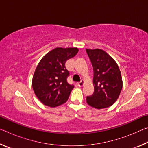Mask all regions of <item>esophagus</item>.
Segmentation results:
<instances>
[{
	"label": "esophagus",
	"instance_id": "esophagus-1",
	"mask_svg": "<svg viewBox=\"0 0 148 148\" xmlns=\"http://www.w3.org/2000/svg\"><path fill=\"white\" fill-rule=\"evenodd\" d=\"M84 82L83 81V80H82L81 82H79V83H77V86H78L79 87H82L84 86Z\"/></svg>",
	"mask_w": 148,
	"mask_h": 148
}]
</instances>
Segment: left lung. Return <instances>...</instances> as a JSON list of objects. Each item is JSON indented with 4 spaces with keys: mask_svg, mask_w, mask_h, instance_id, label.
I'll return each instance as SVG.
<instances>
[{
    "mask_svg": "<svg viewBox=\"0 0 148 148\" xmlns=\"http://www.w3.org/2000/svg\"><path fill=\"white\" fill-rule=\"evenodd\" d=\"M93 67L95 91L87 97V103L97 109L110 107L116 102L122 89L121 74L116 62L100 49H86Z\"/></svg>",
    "mask_w": 148,
    "mask_h": 148,
    "instance_id": "8db88e82",
    "label": "left lung"
}]
</instances>
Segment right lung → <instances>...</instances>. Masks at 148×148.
I'll list each match as a JSON object with an SVG mask.
<instances>
[{
	"mask_svg": "<svg viewBox=\"0 0 148 148\" xmlns=\"http://www.w3.org/2000/svg\"><path fill=\"white\" fill-rule=\"evenodd\" d=\"M78 52L77 47H57L43 57L35 70L32 88L44 105L56 107L65 103L74 86L67 82L69 72L65 67L67 60Z\"/></svg>",
	"mask_w": 148,
	"mask_h": 148,
	"instance_id": "1",
	"label": "right lung"
}]
</instances>
